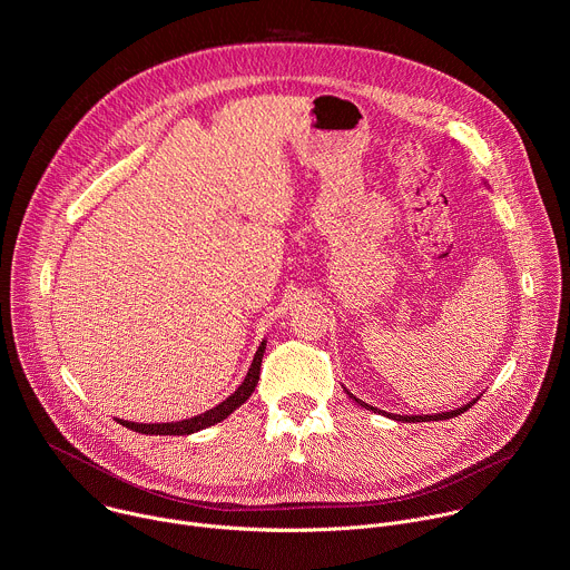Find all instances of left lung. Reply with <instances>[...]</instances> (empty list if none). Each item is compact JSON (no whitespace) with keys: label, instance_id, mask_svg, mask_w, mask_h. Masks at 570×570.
I'll return each instance as SVG.
<instances>
[{"label":"left lung","instance_id":"obj_1","mask_svg":"<svg viewBox=\"0 0 570 570\" xmlns=\"http://www.w3.org/2000/svg\"><path fill=\"white\" fill-rule=\"evenodd\" d=\"M347 394H350V399H354L356 403H361L363 405V409H367V411H376V409H372V405H367L365 401H361V399H356L350 390H345ZM478 399H473V401H469V403H464L462 405V409H458V411H449V413H438V415H392L396 422H440V420H451V417H458V415H462L464 411H469L471 409V405L475 403ZM381 413V411H379Z\"/></svg>","mask_w":570,"mask_h":570}]
</instances>
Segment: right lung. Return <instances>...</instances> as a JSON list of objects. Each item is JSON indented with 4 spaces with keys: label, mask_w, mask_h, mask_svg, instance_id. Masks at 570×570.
Returning <instances> with one entry per match:
<instances>
[{
    "label": "right lung",
    "mask_w": 570,
    "mask_h": 570,
    "mask_svg": "<svg viewBox=\"0 0 570 570\" xmlns=\"http://www.w3.org/2000/svg\"><path fill=\"white\" fill-rule=\"evenodd\" d=\"M264 352H266V341H262V345H259V350L253 358V365H250L246 379H243V383L225 401H220L216 409L205 411L203 415H196V417L183 420V422H167V424H139V422H126V420H117V422L121 426L135 431V433H141V435H191V433H198L203 429H209V426L223 422L225 417H229L240 403H246L250 399V394L255 392L257 381H259Z\"/></svg>",
    "instance_id": "1"
}]
</instances>
